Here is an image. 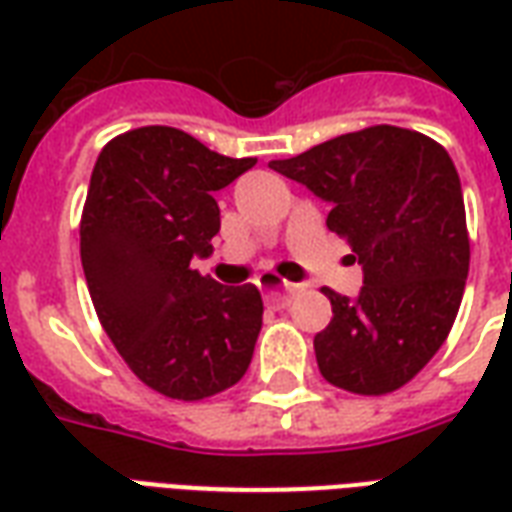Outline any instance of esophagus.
Here are the masks:
<instances>
[{
    "label": "esophagus",
    "instance_id": "34e87169",
    "mask_svg": "<svg viewBox=\"0 0 512 512\" xmlns=\"http://www.w3.org/2000/svg\"><path fill=\"white\" fill-rule=\"evenodd\" d=\"M296 293H301V285H296V282H285V285H282V290H277V293H274V299L285 301L288 296H296Z\"/></svg>",
    "mask_w": 512,
    "mask_h": 512
}]
</instances>
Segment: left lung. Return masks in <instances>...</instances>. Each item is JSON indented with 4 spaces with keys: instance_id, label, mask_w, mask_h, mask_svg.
<instances>
[{
    "instance_id": "1",
    "label": "left lung",
    "mask_w": 512,
    "mask_h": 512,
    "mask_svg": "<svg viewBox=\"0 0 512 512\" xmlns=\"http://www.w3.org/2000/svg\"><path fill=\"white\" fill-rule=\"evenodd\" d=\"M268 167L332 205L326 227L362 263L356 299L323 288L332 323L315 334L318 370L354 395L395 392L450 334L469 274L458 169L419 131L370 126Z\"/></svg>"
}]
</instances>
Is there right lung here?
I'll use <instances>...</instances> for the list:
<instances>
[{"instance_id":"add662e5","label":"right lung","mask_w":512,"mask_h":512,"mask_svg":"<svg viewBox=\"0 0 512 512\" xmlns=\"http://www.w3.org/2000/svg\"><path fill=\"white\" fill-rule=\"evenodd\" d=\"M255 164L169 126L115 136L95 161L79 224L90 299L131 373L172 400L230 389L255 354L260 290L191 268L222 224L213 191Z\"/></svg>"}]
</instances>
